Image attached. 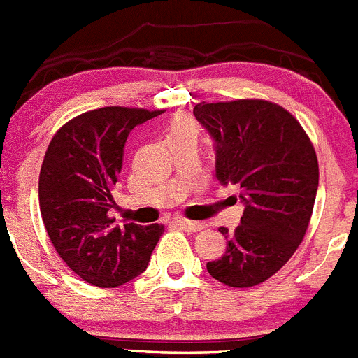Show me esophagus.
Listing matches in <instances>:
<instances>
[{
    "label": "esophagus",
    "instance_id": "1",
    "mask_svg": "<svg viewBox=\"0 0 358 358\" xmlns=\"http://www.w3.org/2000/svg\"><path fill=\"white\" fill-rule=\"evenodd\" d=\"M175 222L178 226H182V228L185 229V231H189V233H198V231H201L203 228H205V224H203V222H194V220L176 219Z\"/></svg>",
    "mask_w": 358,
    "mask_h": 358
}]
</instances>
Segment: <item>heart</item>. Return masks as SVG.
<instances>
[{"mask_svg":"<svg viewBox=\"0 0 358 358\" xmlns=\"http://www.w3.org/2000/svg\"><path fill=\"white\" fill-rule=\"evenodd\" d=\"M178 136H196L194 123L190 122L187 116H176L169 125L168 141L173 138H178Z\"/></svg>","mask_w":358,"mask_h":358,"instance_id":"1","label":"heart"}]
</instances>
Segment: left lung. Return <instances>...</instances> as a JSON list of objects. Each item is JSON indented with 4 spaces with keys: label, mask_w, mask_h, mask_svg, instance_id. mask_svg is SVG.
<instances>
[{
    "label": "left lung",
    "mask_w": 358,
    "mask_h": 358,
    "mask_svg": "<svg viewBox=\"0 0 358 358\" xmlns=\"http://www.w3.org/2000/svg\"><path fill=\"white\" fill-rule=\"evenodd\" d=\"M194 116L213 139L215 176L236 185L243 215L220 259L206 263L213 279L231 288L265 282L286 265L309 226L318 159L302 125L266 100L201 102Z\"/></svg>",
    "instance_id": "obj_1"
}]
</instances>
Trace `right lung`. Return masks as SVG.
Listing matches in <instances>:
<instances>
[{
    "instance_id": "obj_1",
    "label": "right lung",
    "mask_w": 358,
    "mask_h": 358,
    "mask_svg": "<svg viewBox=\"0 0 358 358\" xmlns=\"http://www.w3.org/2000/svg\"><path fill=\"white\" fill-rule=\"evenodd\" d=\"M160 113L120 106L83 113L55 134L43 157V226L69 268L99 288H116L145 272L164 231L160 224L120 226L109 217L130 130Z\"/></svg>"
}]
</instances>
